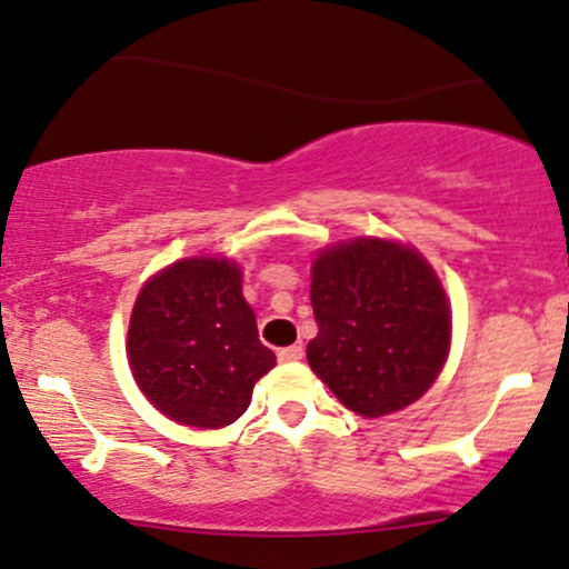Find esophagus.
Instances as JSON below:
<instances>
[{
	"mask_svg": "<svg viewBox=\"0 0 569 569\" xmlns=\"http://www.w3.org/2000/svg\"><path fill=\"white\" fill-rule=\"evenodd\" d=\"M279 360H282V362L303 360V347H301V343H292V347L279 349Z\"/></svg>",
	"mask_w": 569,
	"mask_h": 569,
	"instance_id": "obj_1",
	"label": "esophagus"
}]
</instances>
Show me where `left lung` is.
Wrapping results in <instances>:
<instances>
[{
    "label": "left lung",
    "instance_id": "obj_1",
    "mask_svg": "<svg viewBox=\"0 0 569 569\" xmlns=\"http://www.w3.org/2000/svg\"><path fill=\"white\" fill-rule=\"evenodd\" d=\"M309 366L349 411L376 419L417 403L451 347L443 284L413 247L360 236L317 252Z\"/></svg>",
    "mask_w": 569,
    "mask_h": 569
}]
</instances>
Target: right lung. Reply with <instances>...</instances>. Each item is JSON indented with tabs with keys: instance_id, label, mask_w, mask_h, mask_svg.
I'll return each mask as SVG.
<instances>
[{
	"instance_id": "1",
	"label": "right lung",
	"mask_w": 569,
	"mask_h": 569,
	"mask_svg": "<svg viewBox=\"0 0 569 569\" xmlns=\"http://www.w3.org/2000/svg\"><path fill=\"white\" fill-rule=\"evenodd\" d=\"M129 366L163 417L201 430L236 422L277 355L258 338L228 258H190L147 279L129 322Z\"/></svg>"
}]
</instances>
